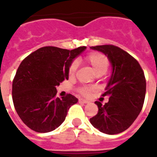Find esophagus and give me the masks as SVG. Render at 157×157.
Here are the masks:
<instances>
[{"label": "esophagus", "mask_w": 157, "mask_h": 157, "mask_svg": "<svg viewBox=\"0 0 157 157\" xmlns=\"http://www.w3.org/2000/svg\"><path fill=\"white\" fill-rule=\"evenodd\" d=\"M79 103H89V101L85 100V99H82V98H81V99H79Z\"/></svg>", "instance_id": "34e87169"}]
</instances>
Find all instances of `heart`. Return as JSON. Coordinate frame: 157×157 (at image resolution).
Listing matches in <instances>:
<instances>
[{"mask_svg": "<svg viewBox=\"0 0 157 157\" xmlns=\"http://www.w3.org/2000/svg\"><path fill=\"white\" fill-rule=\"evenodd\" d=\"M85 60L90 66L92 67L94 71L97 75H102L104 74L107 71V69L110 67V60L104 54L101 52H94L89 53L86 57ZM77 70V63L73 61L70 64L68 68V75L71 77L75 76L76 71ZM77 91L80 94L86 97L90 95V94L94 91L93 87L87 86H81L77 89Z\"/></svg>", "mask_w": 157, "mask_h": 157, "instance_id": "1", "label": "heart"}]
</instances>
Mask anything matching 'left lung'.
Listing matches in <instances>:
<instances>
[{
    "instance_id": "8db88e82",
    "label": "left lung",
    "mask_w": 157,
    "mask_h": 157,
    "mask_svg": "<svg viewBox=\"0 0 157 157\" xmlns=\"http://www.w3.org/2000/svg\"><path fill=\"white\" fill-rule=\"evenodd\" d=\"M91 49L107 55L112 74L103 94L109 96V101L104 105L96 101L98 112L90 121L104 134H119L134 123L143 108L146 94L144 72L134 57L116 45H96Z\"/></svg>"
}]
</instances>
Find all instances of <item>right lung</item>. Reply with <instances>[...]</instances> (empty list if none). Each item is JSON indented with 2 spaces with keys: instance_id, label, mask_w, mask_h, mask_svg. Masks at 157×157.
<instances>
[{
  "instance_id": "1",
  "label": "right lung",
  "mask_w": 157,
  "mask_h": 157,
  "mask_svg": "<svg viewBox=\"0 0 157 157\" xmlns=\"http://www.w3.org/2000/svg\"><path fill=\"white\" fill-rule=\"evenodd\" d=\"M86 49L45 46L22 61L13 80L12 98L18 117L28 128L47 133L64 121L69 108L78 99L70 94L56 98V86L68 79L70 64Z\"/></svg>"
}]
</instances>
